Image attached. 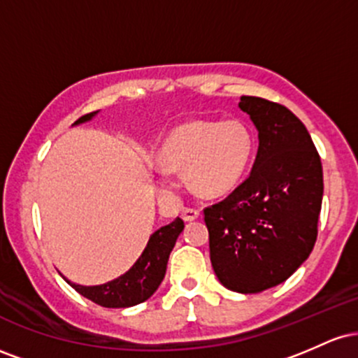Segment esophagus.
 Segmentation results:
<instances>
[{"label": "esophagus", "mask_w": 358, "mask_h": 358, "mask_svg": "<svg viewBox=\"0 0 358 358\" xmlns=\"http://www.w3.org/2000/svg\"><path fill=\"white\" fill-rule=\"evenodd\" d=\"M182 217H183V220H187V222L196 220L200 217V210H199V208L185 207V208H182Z\"/></svg>", "instance_id": "1"}]
</instances>
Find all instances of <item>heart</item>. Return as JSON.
<instances>
[{
  "label": "heart",
  "instance_id": "b5f03b06",
  "mask_svg": "<svg viewBox=\"0 0 358 358\" xmlns=\"http://www.w3.org/2000/svg\"><path fill=\"white\" fill-rule=\"evenodd\" d=\"M256 151V136L248 122L188 121L173 127L158 148L165 170H183V178L196 195L219 196L234 190L245 175ZM162 187H168L165 176Z\"/></svg>",
  "mask_w": 358,
  "mask_h": 358
}]
</instances>
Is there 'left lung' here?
Returning <instances> with one entry per match:
<instances>
[{
  "label": "left lung",
  "instance_id": "obj_1",
  "mask_svg": "<svg viewBox=\"0 0 358 358\" xmlns=\"http://www.w3.org/2000/svg\"><path fill=\"white\" fill-rule=\"evenodd\" d=\"M239 108L257 129L256 162L203 215L217 278L250 294L285 282L313 250L323 170L310 133L289 109L252 96H242Z\"/></svg>",
  "mask_w": 358,
  "mask_h": 358
}]
</instances>
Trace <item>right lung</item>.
Wrapping results in <instances>:
<instances>
[{
    "mask_svg": "<svg viewBox=\"0 0 358 358\" xmlns=\"http://www.w3.org/2000/svg\"><path fill=\"white\" fill-rule=\"evenodd\" d=\"M97 113L99 110L85 114V116L77 119L73 126L90 121L97 116ZM183 227L185 224L180 217H176L171 224L165 225V227H159L158 231L151 234L145 250L134 262L133 268L126 271L122 276L106 282V285L82 286L69 281L65 276L64 279L82 296L104 308H129L139 305V303L151 298V294L162 285L166 273L168 257H170V252L173 250L175 242L182 234Z\"/></svg>",
    "mask_w": 358,
    "mask_h": 358,
    "instance_id": "add662e5",
    "label": "right lung"
}]
</instances>
